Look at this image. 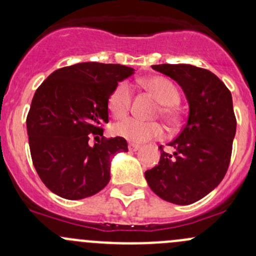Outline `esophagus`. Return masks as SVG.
<instances>
[{"mask_svg":"<svg viewBox=\"0 0 256 256\" xmlns=\"http://www.w3.org/2000/svg\"><path fill=\"white\" fill-rule=\"evenodd\" d=\"M140 148H141L140 144H128V150H130V151H138V150H140Z\"/></svg>","mask_w":256,"mask_h":256,"instance_id":"1","label":"esophagus"}]
</instances>
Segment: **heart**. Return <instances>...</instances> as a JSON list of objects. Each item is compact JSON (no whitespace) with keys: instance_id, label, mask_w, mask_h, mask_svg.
<instances>
[{"instance_id":"1","label":"heart","mask_w":256,"mask_h":256,"mask_svg":"<svg viewBox=\"0 0 256 256\" xmlns=\"http://www.w3.org/2000/svg\"><path fill=\"white\" fill-rule=\"evenodd\" d=\"M141 85L151 92L160 102L154 115L161 116L170 128H176L180 124V92L172 80L164 76H150L141 80ZM132 90L126 82H120L108 98V108L115 118H124L131 109ZM114 134L131 142L141 144L164 136V128L158 122H142L136 118H126L114 125Z\"/></svg>"}]
</instances>
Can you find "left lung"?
Returning a JSON list of instances; mask_svg holds the SVG:
<instances>
[{"label": "left lung", "instance_id": "1", "mask_svg": "<svg viewBox=\"0 0 256 256\" xmlns=\"http://www.w3.org/2000/svg\"><path fill=\"white\" fill-rule=\"evenodd\" d=\"M152 69L182 86L188 102L187 124L168 146H160L157 166L144 172L150 188L174 204L202 200L222 182L230 164L236 118L232 94L212 72L190 64H160Z\"/></svg>", "mask_w": 256, "mask_h": 256}]
</instances>
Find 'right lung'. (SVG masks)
I'll list each match as a JSON object with an SVG mask.
<instances>
[{
	"label": "right lung",
	"instance_id": "1",
	"mask_svg": "<svg viewBox=\"0 0 256 256\" xmlns=\"http://www.w3.org/2000/svg\"><path fill=\"white\" fill-rule=\"evenodd\" d=\"M134 74L120 64L89 62L56 69L40 85L27 115L33 166L42 182L66 200H82L110 180V161L128 151L124 138L102 136L108 98ZM102 138L90 146L88 140Z\"/></svg>",
	"mask_w": 256,
	"mask_h": 256
}]
</instances>
